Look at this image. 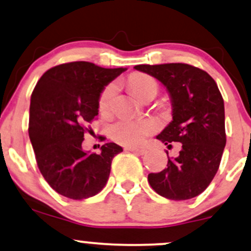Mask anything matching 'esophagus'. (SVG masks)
Instances as JSON below:
<instances>
[{"mask_svg":"<svg viewBox=\"0 0 251 251\" xmlns=\"http://www.w3.org/2000/svg\"><path fill=\"white\" fill-rule=\"evenodd\" d=\"M126 151L133 152V153L139 154V155H143V154L146 153V150L145 149H138V148H126Z\"/></svg>","mask_w":251,"mask_h":251,"instance_id":"34e87169","label":"esophagus"}]
</instances>
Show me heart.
<instances>
[{
  "label": "heart",
  "mask_w": 251,
  "mask_h": 251,
  "mask_svg": "<svg viewBox=\"0 0 251 251\" xmlns=\"http://www.w3.org/2000/svg\"><path fill=\"white\" fill-rule=\"evenodd\" d=\"M129 86L140 99H144L151 93H158V83L152 76L146 74H135L128 80ZM117 87L111 83L101 92L99 98V111L101 113H108L113 106ZM153 131V125L146 120L120 119L111 127V137L122 145H139L145 138Z\"/></svg>",
  "instance_id": "obj_1"
}]
</instances>
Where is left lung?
I'll return each instance as SVG.
<instances>
[{
  "mask_svg": "<svg viewBox=\"0 0 251 251\" xmlns=\"http://www.w3.org/2000/svg\"><path fill=\"white\" fill-rule=\"evenodd\" d=\"M135 70L154 76L172 100V122L157 139L179 153L168 166L148 179L158 195L185 201L201 195L214 179L226 148L224 101L217 83L205 71L188 63L138 65Z\"/></svg>",
  "mask_w": 251,
  "mask_h": 251,
  "instance_id": "8db88e82",
  "label": "left lung"
}]
</instances>
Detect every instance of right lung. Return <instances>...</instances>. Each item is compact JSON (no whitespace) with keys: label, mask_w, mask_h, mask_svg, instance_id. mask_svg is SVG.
<instances>
[{"label":"right lung","mask_w":251,"mask_h":251,"mask_svg":"<svg viewBox=\"0 0 251 251\" xmlns=\"http://www.w3.org/2000/svg\"><path fill=\"white\" fill-rule=\"evenodd\" d=\"M126 68H102L87 61L57 65L43 73L30 98L29 138L40 172L50 188L71 200L99 194L107 183L114 143L101 153L82 150L83 134L96 119L103 87Z\"/></svg>","instance_id":"1"}]
</instances>
